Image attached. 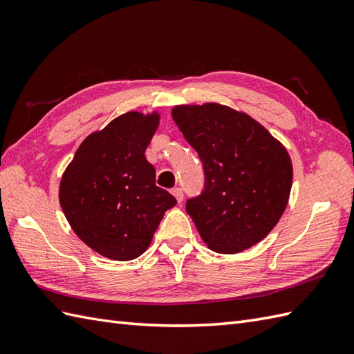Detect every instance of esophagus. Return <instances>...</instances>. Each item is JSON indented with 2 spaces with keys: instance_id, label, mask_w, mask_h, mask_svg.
I'll return each instance as SVG.
<instances>
[{
  "instance_id": "obj_1",
  "label": "esophagus",
  "mask_w": 354,
  "mask_h": 354,
  "mask_svg": "<svg viewBox=\"0 0 354 354\" xmlns=\"http://www.w3.org/2000/svg\"><path fill=\"white\" fill-rule=\"evenodd\" d=\"M171 194L176 198L178 202H183V199H184V192H183V189H179V187H176V189L171 190Z\"/></svg>"
}]
</instances>
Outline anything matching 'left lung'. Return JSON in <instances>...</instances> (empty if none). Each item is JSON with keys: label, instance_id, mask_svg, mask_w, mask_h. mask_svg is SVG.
<instances>
[{"label": "left lung", "instance_id": "obj_1", "mask_svg": "<svg viewBox=\"0 0 354 354\" xmlns=\"http://www.w3.org/2000/svg\"><path fill=\"white\" fill-rule=\"evenodd\" d=\"M171 117L204 165V190L185 204L202 240L219 254L261 242L288 207V150L252 117L225 104H181Z\"/></svg>", "mask_w": 354, "mask_h": 354}]
</instances>
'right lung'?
Returning <instances> with one entry per match:
<instances>
[{"label":"right lung","instance_id":"1","mask_svg":"<svg viewBox=\"0 0 354 354\" xmlns=\"http://www.w3.org/2000/svg\"><path fill=\"white\" fill-rule=\"evenodd\" d=\"M160 114L131 111L82 141L59 185V202L82 242L111 260L145 252L176 199L155 184L146 149Z\"/></svg>","mask_w":354,"mask_h":354}]
</instances>
